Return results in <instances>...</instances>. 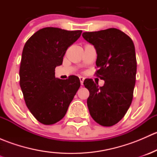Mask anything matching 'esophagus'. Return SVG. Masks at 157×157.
I'll return each mask as SVG.
<instances>
[{"label": "esophagus", "mask_w": 157, "mask_h": 157, "mask_svg": "<svg viewBox=\"0 0 157 157\" xmlns=\"http://www.w3.org/2000/svg\"><path fill=\"white\" fill-rule=\"evenodd\" d=\"M79 78H80V84H81V85H83V81H84V77H79Z\"/></svg>", "instance_id": "esophagus-1"}]
</instances>
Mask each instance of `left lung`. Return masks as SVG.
I'll list each match as a JSON object with an SVG mask.
<instances>
[{
    "instance_id": "1",
    "label": "left lung",
    "mask_w": 157,
    "mask_h": 157,
    "mask_svg": "<svg viewBox=\"0 0 157 157\" xmlns=\"http://www.w3.org/2000/svg\"><path fill=\"white\" fill-rule=\"evenodd\" d=\"M82 36L96 48V75L105 81L102 86L92 79L83 82L90 92L89 112L100 125L112 126L124 116L132 102L137 73L134 42L115 28L86 32Z\"/></svg>"
}]
</instances>
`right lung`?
<instances>
[{
  "label": "right lung",
  "mask_w": 157,
  "mask_h": 157,
  "mask_svg": "<svg viewBox=\"0 0 157 157\" xmlns=\"http://www.w3.org/2000/svg\"><path fill=\"white\" fill-rule=\"evenodd\" d=\"M81 33V30L43 28L25 44L20 85L26 106L42 124H53L62 119L80 88L79 77L70 76L67 80H61L55 77V70L62 64L67 48Z\"/></svg>",
  "instance_id": "add662e5"
}]
</instances>
